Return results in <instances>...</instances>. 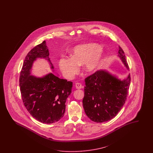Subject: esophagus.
I'll use <instances>...</instances> for the list:
<instances>
[{"mask_svg": "<svg viewBox=\"0 0 153 153\" xmlns=\"http://www.w3.org/2000/svg\"><path fill=\"white\" fill-rule=\"evenodd\" d=\"M75 88L77 89H80V88H82V85L81 83H76L75 84Z\"/></svg>", "mask_w": 153, "mask_h": 153, "instance_id": "esophagus-1", "label": "esophagus"}]
</instances>
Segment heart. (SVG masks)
I'll return each instance as SVG.
<instances>
[{
  "mask_svg": "<svg viewBox=\"0 0 153 153\" xmlns=\"http://www.w3.org/2000/svg\"><path fill=\"white\" fill-rule=\"evenodd\" d=\"M104 51L96 44H85L75 46L71 56H63L59 60V67L65 77L71 79L78 73L79 65H83L86 73L95 72L102 62Z\"/></svg>",
  "mask_w": 153,
  "mask_h": 153,
  "instance_id": "1",
  "label": "heart"
}]
</instances>
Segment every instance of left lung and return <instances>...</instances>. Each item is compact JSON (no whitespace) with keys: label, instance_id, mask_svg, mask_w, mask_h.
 <instances>
[{"label":"left lung","instance_id":"obj_1","mask_svg":"<svg viewBox=\"0 0 153 153\" xmlns=\"http://www.w3.org/2000/svg\"><path fill=\"white\" fill-rule=\"evenodd\" d=\"M118 56L128 70L125 53L120 46ZM85 81L82 103L86 114L97 123L111 120L125 103L130 88V74L121 79L107 70H99Z\"/></svg>","mask_w":153,"mask_h":153}]
</instances>
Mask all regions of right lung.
<instances>
[{
	"instance_id": "add662e5",
	"label": "right lung",
	"mask_w": 153,
	"mask_h": 153,
	"mask_svg": "<svg viewBox=\"0 0 153 153\" xmlns=\"http://www.w3.org/2000/svg\"><path fill=\"white\" fill-rule=\"evenodd\" d=\"M45 41L31 49L26 56L19 77L23 104L36 120L46 124L57 122L63 117L65 102L72 92L73 83L53 73L42 77L31 74L33 63L38 58L46 60L54 72Z\"/></svg>"
}]
</instances>
